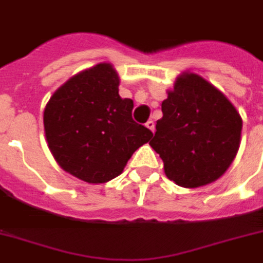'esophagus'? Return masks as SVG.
<instances>
[{
  "label": "esophagus",
  "mask_w": 263,
  "mask_h": 263,
  "mask_svg": "<svg viewBox=\"0 0 263 263\" xmlns=\"http://www.w3.org/2000/svg\"><path fill=\"white\" fill-rule=\"evenodd\" d=\"M146 127H147V129L152 130V132H153V133H154V127H156V126H154V121H152V120L147 121V122H146Z\"/></svg>",
  "instance_id": "1"
}]
</instances>
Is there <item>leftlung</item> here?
I'll list each match as a JSON object with an SVG mask.
<instances>
[{
  "mask_svg": "<svg viewBox=\"0 0 263 263\" xmlns=\"http://www.w3.org/2000/svg\"><path fill=\"white\" fill-rule=\"evenodd\" d=\"M150 146L166 177L182 187L218 179L238 152L242 120L233 104L198 74L183 73L162 102Z\"/></svg>",
  "mask_w": 263,
  "mask_h": 263,
  "instance_id": "obj_1",
  "label": "left lung"
}]
</instances>
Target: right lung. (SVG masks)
<instances>
[{
  "instance_id": "obj_1",
  "label": "right lung",
  "mask_w": 263,
  "mask_h": 263,
  "mask_svg": "<svg viewBox=\"0 0 263 263\" xmlns=\"http://www.w3.org/2000/svg\"><path fill=\"white\" fill-rule=\"evenodd\" d=\"M120 78L110 64H98L66 81L44 111L45 136L65 172L89 183L122 173L153 133L134 122L133 101L118 94Z\"/></svg>"
}]
</instances>
